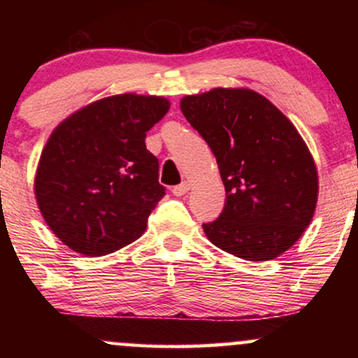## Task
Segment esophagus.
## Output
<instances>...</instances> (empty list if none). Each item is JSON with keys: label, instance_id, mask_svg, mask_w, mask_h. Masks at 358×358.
<instances>
[{"label": "esophagus", "instance_id": "esophagus-1", "mask_svg": "<svg viewBox=\"0 0 358 358\" xmlns=\"http://www.w3.org/2000/svg\"><path fill=\"white\" fill-rule=\"evenodd\" d=\"M188 190H190V183L183 182V183L176 185V187L171 188V193H173L175 196H182V195H185V193H188Z\"/></svg>", "mask_w": 358, "mask_h": 358}]
</instances>
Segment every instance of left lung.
<instances>
[{
  "label": "left lung",
  "mask_w": 358,
  "mask_h": 358,
  "mask_svg": "<svg viewBox=\"0 0 358 358\" xmlns=\"http://www.w3.org/2000/svg\"><path fill=\"white\" fill-rule=\"evenodd\" d=\"M210 146L225 187L219 219L203 224L213 245L245 259L281 256L310 225L318 173L296 127L250 89H212L180 102Z\"/></svg>",
  "instance_id": "1"
}]
</instances>
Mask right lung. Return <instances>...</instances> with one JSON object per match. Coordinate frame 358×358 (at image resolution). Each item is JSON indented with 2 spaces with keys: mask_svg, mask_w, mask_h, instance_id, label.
<instances>
[{
  "mask_svg": "<svg viewBox=\"0 0 358 358\" xmlns=\"http://www.w3.org/2000/svg\"><path fill=\"white\" fill-rule=\"evenodd\" d=\"M170 109L165 97L119 94L85 106L48 138L35 196L59 239L84 256H104L143 236L165 196L146 133Z\"/></svg>",
  "mask_w": 358,
  "mask_h": 358,
  "instance_id": "add662e5",
  "label": "right lung"
}]
</instances>
